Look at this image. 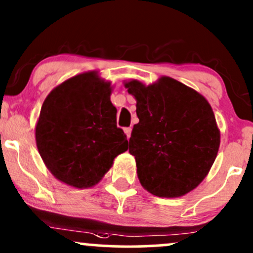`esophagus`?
<instances>
[{
	"label": "esophagus",
	"mask_w": 253,
	"mask_h": 253,
	"mask_svg": "<svg viewBox=\"0 0 253 253\" xmlns=\"http://www.w3.org/2000/svg\"><path fill=\"white\" fill-rule=\"evenodd\" d=\"M124 130H125V134H126V136H127V139H129L130 133H132V128H130V127H127V128H125Z\"/></svg>",
	"instance_id": "34e87169"
}]
</instances>
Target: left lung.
I'll use <instances>...</instances> for the list:
<instances>
[{"label": "left lung", "instance_id": "1", "mask_svg": "<svg viewBox=\"0 0 253 253\" xmlns=\"http://www.w3.org/2000/svg\"><path fill=\"white\" fill-rule=\"evenodd\" d=\"M136 100L139 123L129 138L136 173L145 190L179 197L210 172L220 146L213 109L196 90L163 76L149 85L125 82Z\"/></svg>", "mask_w": 253, "mask_h": 253}]
</instances>
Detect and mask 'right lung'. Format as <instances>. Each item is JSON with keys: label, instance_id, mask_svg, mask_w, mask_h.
<instances>
[{"label": "right lung", "instance_id": "1", "mask_svg": "<svg viewBox=\"0 0 253 253\" xmlns=\"http://www.w3.org/2000/svg\"><path fill=\"white\" fill-rule=\"evenodd\" d=\"M110 82L89 71L57 85L43 101L36 126L37 147L58 181L84 189L96 185L117 156L127 151L117 126Z\"/></svg>", "mask_w": 253, "mask_h": 253}]
</instances>
